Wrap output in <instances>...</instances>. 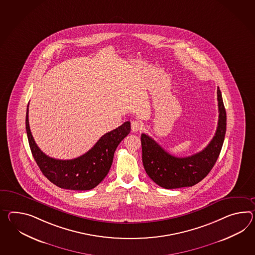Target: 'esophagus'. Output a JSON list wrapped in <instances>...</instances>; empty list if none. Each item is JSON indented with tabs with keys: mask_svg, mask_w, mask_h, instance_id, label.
<instances>
[{
	"mask_svg": "<svg viewBox=\"0 0 255 255\" xmlns=\"http://www.w3.org/2000/svg\"><path fill=\"white\" fill-rule=\"evenodd\" d=\"M142 128H143V125H142V123H140L139 121H133V122H131V130H132V131L136 132L138 130H142Z\"/></svg>",
	"mask_w": 255,
	"mask_h": 255,
	"instance_id": "34e87169",
	"label": "esophagus"
}]
</instances>
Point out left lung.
<instances>
[{
  "label": "left lung",
  "instance_id": "8db88e82",
  "mask_svg": "<svg viewBox=\"0 0 255 255\" xmlns=\"http://www.w3.org/2000/svg\"><path fill=\"white\" fill-rule=\"evenodd\" d=\"M218 123L216 133L205 149L186 157L168 154L154 139L142 133V159L150 179L165 189L191 187L198 183L210 172L218 160L223 145L227 114L222 95L218 89Z\"/></svg>",
  "mask_w": 255,
  "mask_h": 255
}]
</instances>
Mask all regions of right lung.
Instances as JSON below:
<instances>
[{
    "label": "right lung",
    "instance_id": "right-lung-1",
    "mask_svg": "<svg viewBox=\"0 0 255 255\" xmlns=\"http://www.w3.org/2000/svg\"><path fill=\"white\" fill-rule=\"evenodd\" d=\"M25 130L33 157L50 182L62 189L88 191L99 185L109 173L115 150L119 143L130 133V123L125 122L118 128L107 132L86 154L69 160L52 158L38 148L30 131L28 105Z\"/></svg>",
    "mask_w": 255,
    "mask_h": 255
}]
</instances>
